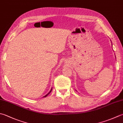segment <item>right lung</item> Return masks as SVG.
I'll return each instance as SVG.
<instances>
[{
    "mask_svg": "<svg viewBox=\"0 0 123 123\" xmlns=\"http://www.w3.org/2000/svg\"><path fill=\"white\" fill-rule=\"evenodd\" d=\"M52 89H51V90H50V92H49V93H48V94H47V95H45V96H44V97H46V96H47V95H49V93H50V92H51V91H52Z\"/></svg>",
    "mask_w": 123,
    "mask_h": 123,
    "instance_id": "1",
    "label": "right lung"
}]
</instances>
